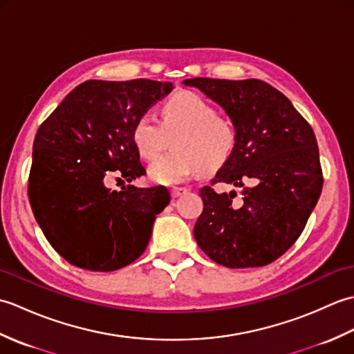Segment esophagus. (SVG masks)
I'll list each match as a JSON object with an SVG mask.
<instances>
[{
    "mask_svg": "<svg viewBox=\"0 0 354 354\" xmlns=\"http://www.w3.org/2000/svg\"><path fill=\"white\" fill-rule=\"evenodd\" d=\"M187 192H189V189H187V187H171V190H170L173 198L183 196V194H185Z\"/></svg>",
    "mask_w": 354,
    "mask_h": 354,
    "instance_id": "esophagus-1",
    "label": "esophagus"
}]
</instances>
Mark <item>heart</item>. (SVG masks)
<instances>
[{"mask_svg":"<svg viewBox=\"0 0 354 354\" xmlns=\"http://www.w3.org/2000/svg\"><path fill=\"white\" fill-rule=\"evenodd\" d=\"M160 122L145 114L132 126V142L141 158L152 161L173 138V152L150 164L152 181L162 185L183 183L199 170L213 171L230 161L237 147V129L217 114L204 97L181 91L160 108Z\"/></svg>","mask_w":354,"mask_h":354,"instance_id":"heart-1","label":"heart"}]
</instances>
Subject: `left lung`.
<instances>
[{"label": "left lung", "instance_id": "obj_1", "mask_svg": "<svg viewBox=\"0 0 354 354\" xmlns=\"http://www.w3.org/2000/svg\"><path fill=\"white\" fill-rule=\"evenodd\" d=\"M184 85L219 103L237 129L234 153L199 190L194 239L217 265L266 266L297 242L319 199L324 179L312 126L266 82L196 77ZM219 182L243 194H217Z\"/></svg>", "mask_w": 354, "mask_h": 354}]
</instances>
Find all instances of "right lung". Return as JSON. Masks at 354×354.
<instances>
[{
	"label": "right lung",
	"mask_w": 354,
	"mask_h": 354,
	"mask_svg": "<svg viewBox=\"0 0 354 354\" xmlns=\"http://www.w3.org/2000/svg\"><path fill=\"white\" fill-rule=\"evenodd\" d=\"M171 89L147 79L86 80L37 129L28 201L45 239L71 265L111 272L146 251L155 216L170 202L167 189L104 184L146 175L132 126Z\"/></svg>",
	"instance_id": "1"
}]
</instances>
